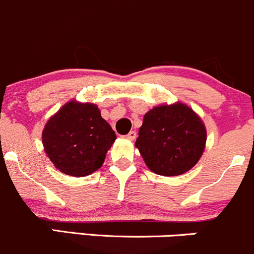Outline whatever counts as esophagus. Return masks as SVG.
Wrapping results in <instances>:
<instances>
[{
    "label": "esophagus",
    "instance_id": "esophagus-1",
    "mask_svg": "<svg viewBox=\"0 0 254 254\" xmlns=\"http://www.w3.org/2000/svg\"><path fill=\"white\" fill-rule=\"evenodd\" d=\"M136 136V133L134 132V130H132V132H129L128 134L126 135V138L128 139V140H134Z\"/></svg>",
    "mask_w": 254,
    "mask_h": 254
}]
</instances>
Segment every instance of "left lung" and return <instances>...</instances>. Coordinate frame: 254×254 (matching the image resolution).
<instances>
[{"label": "left lung", "mask_w": 254, "mask_h": 254, "mask_svg": "<svg viewBox=\"0 0 254 254\" xmlns=\"http://www.w3.org/2000/svg\"><path fill=\"white\" fill-rule=\"evenodd\" d=\"M205 144L203 120L189 105L176 102L157 105L145 114L135 147L151 172L178 176L198 163Z\"/></svg>", "instance_id": "left-lung-1"}]
</instances>
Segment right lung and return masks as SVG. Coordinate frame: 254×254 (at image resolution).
<instances>
[{
  "label": "right lung",
  "mask_w": 254,
  "mask_h": 254,
  "mask_svg": "<svg viewBox=\"0 0 254 254\" xmlns=\"http://www.w3.org/2000/svg\"><path fill=\"white\" fill-rule=\"evenodd\" d=\"M115 139L98 107L75 99L62 105L42 132L44 151L56 169L75 178L99 169Z\"/></svg>",
  "instance_id": "right-lung-1"
}]
</instances>
